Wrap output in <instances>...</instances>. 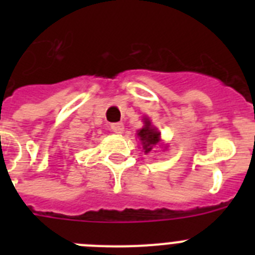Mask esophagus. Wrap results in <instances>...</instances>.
<instances>
[{"label":"esophagus","mask_w":255,"mask_h":255,"mask_svg":"<svg viewBox=\"0 0 255 255\" xmlns=\"http://www.w3.org/2000/svg\"><path fill=\"white\" fill-rule=\"evenodd\" d=\"M111 130L116 134H121L124 131V124L123 123H116L111 125Z\"/></svg>","instance_id":"esophagus-1"}]
</instances>
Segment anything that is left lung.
Segmentation results:
<instances>
[{
    "label": "left lung",
    "mask_w": 255,
    "mask_h": 255,
    "mask_svg": "<svg viewBox=\"0 0 255 255\" xmlns=\"http://www.w3.org/2000/svg\"><path fill=\"white\" fill-rule=\"evenodd\" d=\"M144 126L138 131V138L143 144L144 153H149L161 141V132L152 125L148 117H144Z\"/></svg>",
    "instance_id": "left-lung-1"
}]
</instances>
